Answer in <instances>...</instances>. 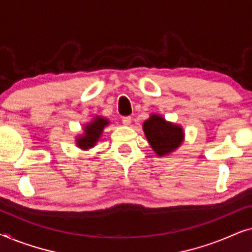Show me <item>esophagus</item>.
<instances>
[{"label": "esophagus", "mask_w": 252, "mask_h": 252, "mask_svg": "<svg viewBox=\"0 0 252 252\" xmlns=\"http://www.w3.org/2000/svg\"><path fill=\"white\" fill-rule=\"evenodd\" d=\"M122 122L125 126H128V125H130V123H132V118H130V117H124V118L122 119Z\"/></svg>", "instance_id": "34e87169"}]
</instances>
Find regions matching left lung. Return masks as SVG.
I'll list each match as a JSON object with an SVG mask.
<instances>
[{
	"label": "left lung",
	"mask_w": 252,
	"mask_h": 252,
	"mask_svg": "<svg viewBox=\"0 0 252 252\" xmlns=\"http://www.w3.org/2000/svg\"><path fill=\"white\" fill-rule=\"evenodd\" d=\"M143 132L157 156H167L178 149L185 140V132L179 124L167 122L163 116L151 113L143 123Z\"/></svg>",
	"instance_id": "obj_1"
}]
</instances>
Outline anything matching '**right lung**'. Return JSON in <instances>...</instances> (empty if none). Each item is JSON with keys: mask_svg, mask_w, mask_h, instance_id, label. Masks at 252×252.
Segmentation results:
<instances>
[{"mask_svg": "<svg viewBox=\"0 0 252 252\" xmlns=\"http://www.w3.org/2000/svg\"><path fill=\"white\" fill-rule=\"evenodd\" d=\"M110 124L105 117L96 115L91 122L86 123L82 127V133L75 136V144L82 150H88L95 147L97 141L101 139L103 130Z\"/></svg>", "mask_w": 252, "mask_h": 252, "instance_id": "add662e5", "label": "right lung"}]
</instances>
